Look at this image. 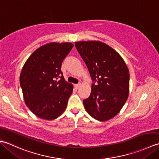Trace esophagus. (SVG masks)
<instances>
[{"mask_svg":"<svg viewBox=\"0 0 159 159\" xmlns=\"http://www.w3.org/2000/svg\"><path fill=\"white\" fill-rule=\"evenodd\" d=\"M74 86H75V89H78L81 86V84H75V85H74Z\"/></svg>","mask_w":159,"mask_h":159,"instance_id":"1","label":"esophagus"}]
</instances>
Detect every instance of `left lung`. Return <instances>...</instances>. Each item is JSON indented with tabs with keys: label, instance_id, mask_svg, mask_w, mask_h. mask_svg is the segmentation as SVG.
Listing matches in <instances>:
<instances>
[{
	"label": "left lung",
	"instance_id": "1",
	"mask_svg": "<svg viewBox=\"0 0 159 159\" xmlns=\"http://www.w3.org/2000/svg\"><path fill=\"white\" fill-rule=\"evenodd\" d=\"M75 45L93 81L98 82L83 101L84 108L96 120L108 121L120 112L128 98V68L119 53L103 42L80 41Z\"/></svg>",
	"mask_w": 159,
	"mask_h": 159
}]
</instances>
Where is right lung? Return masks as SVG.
I'll return each instance as SVG.
<instances>
[{
	"mask_svg": "<svg viewBox=\"0 0 159 159\" xmlns=\"http://www.w3.org/2000/svg\"><path fill=\"white\" fill-rule=\"evenodd\" d=\"M73 47L70 43H50L37 48L25 61L20 84L25 104L38 117L53 120L65 111L73 86L61 72V62ZM61 74V79L57 81Z\"/></svg>",
	"mask_w": 159,
	"mask_h": 159,
	"instance_id": "obj_1",
	"label": "right lung"
}]
</instances>
